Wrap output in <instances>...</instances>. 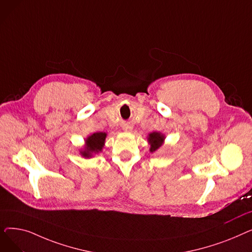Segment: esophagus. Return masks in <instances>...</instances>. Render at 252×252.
Here are the masks:
<instances>
[{"mask_svg": "<svg viewBox=\"0 0 252 252\" xmlns=\"http://www.w3.org/2000/svg\"><path fill=\"white\" fill-rule=\"evenodd\" d=\"M124 129H125V131H130V127H128V126H126Z\"/></svg>", "mask_w": 252, "mask_h": 252, "instance_id": "obj_1", "label": "esophagus"}]
</instances>
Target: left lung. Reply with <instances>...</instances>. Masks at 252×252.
<instances>
[{
    "instance_id": "8db88e82",
    "label": "left lung",
    "mask_w": 252,
    "mask_h": 252,
    "mask_svg": "<svg viewBox=\"0 0 252 252\" xmlns=\"http://www.w3.org/2000/svg\"><path fill=\"white\" fill-rule=\"evenodd\" d=\"M165 140V135L160 133V131H153V133H150L147 136V141L148 144L150 145L149 151L151 153L156 152L158 149H160L162 145L164 144Z\"/></svg>"
}]
</instances>
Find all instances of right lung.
Masks as SVG:
<instances>
[{"label":"right lung","instance_id":"obj_1","mask_svg":"<svg viewBox=\"0 0 252 252\" xmlns=\"http://www.w3.org/2000/svg\"><path fill=\"white\" fill-rule=\"evenodd\" d=\"M106 137H107V134L103 133V131H99V133H94L88 136L85 139L84 148L79 149V154L85 158H92L94 157L95 154L102 152Z\"/></svg>","mask_w":252,"mask_h":252}]
</instances>
